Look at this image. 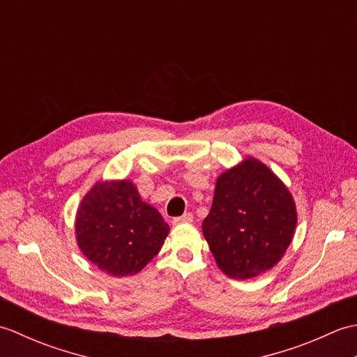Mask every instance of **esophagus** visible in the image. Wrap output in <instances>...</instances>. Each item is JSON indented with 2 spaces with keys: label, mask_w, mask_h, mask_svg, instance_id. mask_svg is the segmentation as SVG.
<instances>
[{
  "label": "esophagus",
  "mask_w": 357,
  "mask_h": 357,
  "mask_svg": "<svg viewBox=\"0 0 357 357\" xmlns=\"http://www.w3.org/2000/svg\"><path fill=\"white\" fill-rule=\"evenodd\" d=\"M188 222H193V215L192 213H184L183 216H179V218H173V221H172L173 225L188 224Z\"/></svg>",
  "instance_id": "1"
}]
</instances>
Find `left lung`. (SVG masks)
<instances>
[{
	"mask_svg": "<svg viewBox=\"0 0 357 357\" xmlns=\"http://www.w3.org/2000/svg\"><path fill=\"white\" fill-rule=\"evenodd\" d=\"M296 224L288 187L259 159L245 156L218 176L202 233L219 270L233 279H250L282 259Z\"/></svg>",
	"mask_w": 357,
	"mask_h": 357,
	"instance_id": "1",
	"label": "left lung"
}]
</instances>
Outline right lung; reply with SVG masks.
Segmentation results:
<instances>
[{
    "mask_svg": "<svg viewBox=\"0 0 357 357\" xmlns=\"http://www.w3.org/2000/svg\"><path fill=\"white\" fill-rule=\"evenodd\" d=\"M170 227L142 201L130 179L98 181L81 199L75 239L87 259L110 276H133L159 253Z\"/></svg>",
    "mask_w": 357,
    "mask_h": 357,
    "instance_id": "obj_1",
    "label": "right lung"
}]
</instances>
